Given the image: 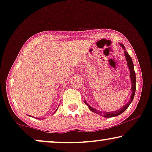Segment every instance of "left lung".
I'll return each mask as SVG.
<instances>
[{
    "instance_id": "obj_1",
    "label": "left lung",
    "mask_w": 152,
    "mask_h": 152,
    "mask_svg": "<svg viewBox=\"0 0 152 152\" xmlns=\"http://www.w3.org/2000/svg\"><path fill=\"white\" fill-rule=\"evenodd\" d=\"M121 45L122 48H123L124 50H125V58L126 61H127V67H129V77L130 79H131V83H132V95L130 96V100L129 101L127 102V104H124V105L121 108H120L119 110H116V111H114V112H102V111H99V110H96V109H94L92 107H91L88 103L84 100L85 103L88 106V107L89 110H90L92 112H94L96 114H99L100 116H102L105 118H112V117H115L118 116V115L121 114L122 113H123L125 111L127 110L128 108V107L129 106V104H131V102H132V100L134 99V95H135V91H136V73L135 71H134V64H133V61H132V59L129 54L126 52V50L125 48V46L123 45V44H120Z\"/></svg>"
}]
</instances>
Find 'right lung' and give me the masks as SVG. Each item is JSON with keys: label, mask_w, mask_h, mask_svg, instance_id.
Returning a JSON list of instances; mask_svg holds the SVG:
<instances>
[{"label": "right lung", "mask_w": 152, "mask_h": 152, "mask_svg": "<svg viewBox=\"0 0 152 152\" xmlns=\"http://www.w3.org/2000/svg\"><path fill=\"white\" fill-rule=\"evenodd\" d=\"M57 110H58V109H57ZM57 110H56V111H57ZM55 112H54V113H55Z\"/></svg>", "instance_id": "1"}]
</instances>
